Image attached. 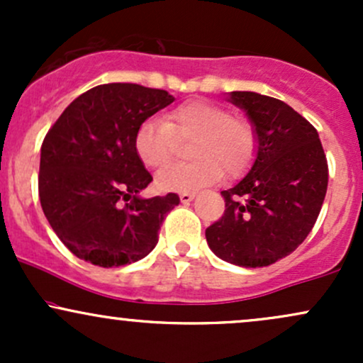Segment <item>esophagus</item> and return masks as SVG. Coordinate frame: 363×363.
<instances>
[{"label": "esophagus", "mask_w": 363, "mask_h": 363, "mask_svg": "<svg viewBox=\"0 0 363 363\" xmlns=\"http://www.w3.org/2000/svg\"><path fill=\"white\" fill-rule=\"evenodd\" d=\"M194 196H196L194 193H181L179 194V198H181L182 203H189V201H193Z\"/></svg>", "instance_id": "esophagus-1"}]
</instances>
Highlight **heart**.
<instances>
[{"mask_svg": "<svg viewBox=\"0 0 363 363\" xmlns=\"http://www.w3.org/2000/svg\"><path fill=\"white\" fill-rule=\"evenodd\" d=\"M179 141H193V162L160 170L157 186L162 191L189 193L227 176H239L251 165L257 150L256 129L249 121L218 104L193 101L174 107L165 121L150 118L135 135V150L150 169L167 165L176 155Z\"/></svg>", "mask_w": 363, "mask_h": 363, "instance_id": "heart-1", "label": "heart"}]
</instances>
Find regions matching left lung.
<instances>
[{"label": "left lung", "instance_id": "obj_1", "mask_svg": "<svg viewBox=\"0 0 363 363\" xmlns=\"http://www.w3.org/2000/svg\"><path fill=\"white\" fill-rule=\"evenodd\" d=\"M257 135V153L239 184L222 191L225 211L206 228L220 259L244 268L269 266L301 245L328 189V160L315 128L285 102L232 91Z\"/></svg>", "mask_w": 363, "mask_h": 363}]
</instances>
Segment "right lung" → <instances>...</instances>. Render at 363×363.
Instances as JSON below:
<instances>
[{
    "instance_id": "1",
    "label": "right lung",
    "mask_w": 363,
    "mask_h": 363,
    "mask_svg": "<svg viewBox=\"0 0 363 363\" xmlns=\"http://www.w3.org/2000/svg\"><path fill=\"white\" fill-rule=\"evenodd\" d=\"M174 102L169 91L106 83L66 107L43 141L40 206L74 256L102 268L143 259L179 196L143 199L153 177L136 155L143 121Z\"/></svg>"
}]
</instances>
